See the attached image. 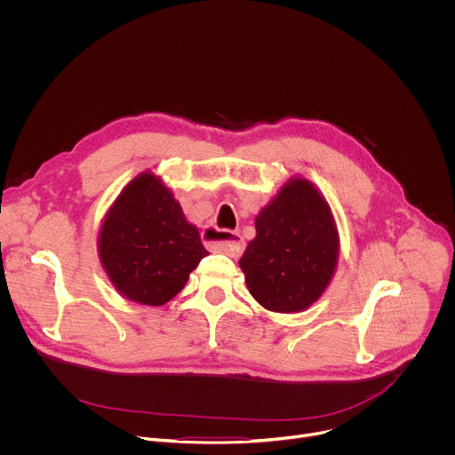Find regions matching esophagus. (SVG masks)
<instances>
[{
  "label": "esophagus",
  "instance_id": "34e87169",
  "mask_svg": "<svg viewBox=\"0 0 455 455\" xmlns=\"http://www.w3.org/2000/svg\"><path fill=\"white\" fill-rule=\"evenodd\" d=\"M212 234H221L225 235V239H220V241H214L211 239L209 243H212L220 251L230 255V257H239L244 250V239L237 234V232H218V230H212Z\"/></svg>",
  "mask_w": 455,
  "mask_h": 455
}]
</instances>
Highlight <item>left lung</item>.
Instances as JSON below:
<instances>
[{
	"mask_svg": "<svg viewBox=\"0 0 455 455\" xmlns=\"http://www.w3.org/2000/svg\"><path fill=\"white\" fill-rule=\"evenodd\" d=\"M257 235L239 266L250 294L267 310L292 314L315 303L339 260L331 209L307 179H291L255 218Z\"/></svg>",
	"mask_w": 455,
	"mask_h": 455,
	"instance_id": "obj_1",
	"label": "left lung"
}]
</instances>
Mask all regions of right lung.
I'll return each mask as SVG.
<instances>
[{"instance_id": "1", "label": "right lung", "mask_w": 455, "mask_h": 455, "mask_svg": "<svg viewBox=\"0 0 455 455\" xmlns=\"http://www.w3.org/2000/svg\"><path fill=\"white\" fill-rule=\"evenodd\" d=\"M205 255L198 228L150 172L122 189L99 232L108 278L122 296L141 305L161 307L175 298Z\"/></svg>"}]
</instances>
